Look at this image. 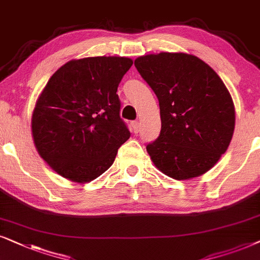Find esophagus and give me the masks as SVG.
<instances>
[{
    "label": "esophagus",
    "instance_id": "obj_1",
    "mask_svg": "<svg viewBox=\"0 0 260 260\" xmlns=\"http://www.w3.org/2000/svg\"><path fill=\"white\" fill-rule=\"evenodd\" d=\"M132 127H133V132L138 133L140 131V123L139 121H133L132 122Z\"/></svg>",
    "mask_w": 260,
    "mask_h": 260
}]
</instances>
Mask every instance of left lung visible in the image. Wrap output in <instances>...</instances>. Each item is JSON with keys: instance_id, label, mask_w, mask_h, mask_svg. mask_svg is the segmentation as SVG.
<instances>
[{"instance_id": "obj_1", "label": "left lung", "mask_w": 260, "mask_h": 260, "mask_svg": "<svg viewBox=\"0 0 260 260\" xmlns=\"http://www.w3.org/2000/svg\"><path fill=\"white\" fill-rule=\"evenodd\" d=\"M134 65L160 108V134L146 146L154 165L178 181L210 170L226 152L235 124L233 101L221 78L186 53L143 55Z\"/></svg>"}]
</instances>
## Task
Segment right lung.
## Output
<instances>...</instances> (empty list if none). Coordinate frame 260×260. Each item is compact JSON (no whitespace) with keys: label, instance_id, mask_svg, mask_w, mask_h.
<instances>
[{"label":"right lung","instance_id":"add662e5","mask_svg":"<svg viewBox=\"0 0 260 260\" xmlns=\"http://www.w3.org/2000/svg\"><path fill=\"white\" fill-rule=\"evenodd\" d=\"M133 60H71L48 79L34 108L32 134L41 158L63 177L85 183L108 170L131 137L117 86Z\"/></svg>","mask_w":260,"mask_h":260}]
</instances>
